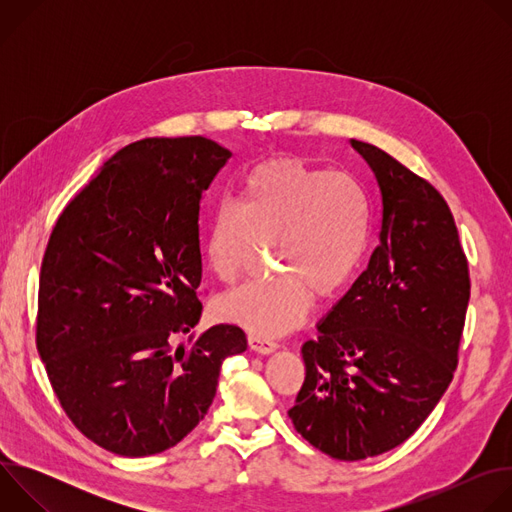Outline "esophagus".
I'll return each mask as SVG.
<instances>
[{"label": "esophagus", "mask_w": 512, "mask_h": 512, "mask_svg": "<svg viewBox=\"0 0 512 512\" xmlns=\"http://www.w3.org/2000/svg\"><path fill=\"white\" fill-rule=\"evenodd\" d=\"M249 346H251V350H255L259 354H269V352L277 350V342L265 340V338H259V336H249Z\"/></svg>", "instance_id": "obj_1"}]
</instances>
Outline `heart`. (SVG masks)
<instances>
[{"instance_id": "obj_1", "label": "heart", "mask_w": 512, "mask_h": 512, "mask_svg": "<svg viewBox=\"0 0 512 512\" xmlns=\"http://www.w3.org/2000/svg\"><path fill=\"white\" fill-rule=\"evenodd\" d=\"M369 239L371 208L354 178L298 158L263 162L247 174L241 202L214 208L206 261L216 279L235 283L261 245H273L279 275L231 291L216 312L253 336H283L306 320L314 296L334 298L350 283Z\"/></svg>"}]
</instances>
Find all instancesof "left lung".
I'll return each mask as SVG.
<instances>
[{"label":"left lung","mask_w":512,"mask_h":512,"mask_svg":"<svg viewBox=\"0 0 512 512\" xmlns=\"http://www.w3.org/2000/svg\"><path fill=\"white\" fill-rule=\"evenodd\" d=\"M350 145L381 188V243L302 346L306 379L287 411L304 440L344 462L401 446L427 419L454 379L470 300L444 196L377 145Z\"/></svg>","instance_id":"1"}]
</instances>
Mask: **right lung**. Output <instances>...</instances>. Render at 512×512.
Instances as JSON below:
<instances>
[{"label": "right lung", "instance_id": "obj_1", "mask_svg": "<svg viewBox=\"0 0 512 512\" xmlns=\"http://www.w3.org/2000/svg\"><path fill=\"white\" fill-rule=\"evenodd\" d=\"M233 154L212 139L125 145L72 198L42 259L36 346L75 427L117 456L160 454L204 419L245 332L200 320V200Z\"/></svg>", "mask_w": 512, "mask_h": 512}]
</instances>
